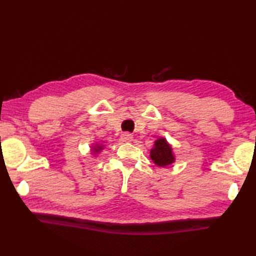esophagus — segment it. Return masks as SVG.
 <instances>
[{
	"label": "esophagus",
	"mask_w": 256,
	"mask_h": 256,
	"mask_svg": "<svg viewBox=\"0 0 256 256\" xmlns=\"http://www.w3.org/2000/svg\"><path fill=\"white\" fill-rule=\"evenodd\" d=\"M121 140H122V142H124V143L132 142V140H133V135L130 134V133H123L121 135Z\"/></svg>",
	"instance_id": "obj_1"
}]
</instances>
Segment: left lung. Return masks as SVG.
<instances>
[{
	"label": "left lung",
	"instance_id": "1",
	"mask_svg": "<svg viewBox=\"0 0 256 256\" xmlns=\"http://www.w3.org/2000/svg\"><path fill=\"white\" fill-rule=\"evenodd\" d=\"M150 156L154 164L160 167L170 166L176 160L172 145L167 142L165 138H160L155 140L154 148L150 152Z\"/></svg>",
	"mask_w": 256,
	"mask_h": 256
}]
</instances>
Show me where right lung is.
I'll use <instances>...</instances> for the list:
<instances>
[{
	"mask_svg": "<svg viewBox=\"0 0 256 256\" xmlns=\"http://www.w3.org/2000/svg\"><path fill=\"white\" fill-rule=\"evenodd\" d=\"M104 148V145H102V144H94L91 146V154L92 155H96V154H99L100 152Z\"/></svg>",
	"mask_w": 256,
	"mask_h": 256,
	"instance_id": "right-lung-1",
	"label": "right lung"
}]
</instances>
